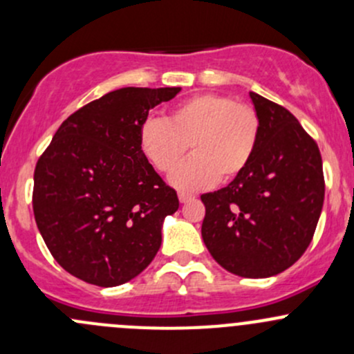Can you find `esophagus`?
I'll return each mask as SVG.
<instances>
[{
    "mask_svg": "<svg viewBox=\"0 0 354 354\" xmlns=\"http://www.w3.org/2000/svg\"><path fill=\"white\" fill-rule=\"evenodd\" d=\"M178 198H180L181 203H187V202H190V200H194L195 195L187 194V192H180V194H178Z\"/></svg>",
    "mask_w": 354,
    "mask_h": 354,
    "instance_id": "esophagus-1",
    "label": "esophagus"
}]
</instances>
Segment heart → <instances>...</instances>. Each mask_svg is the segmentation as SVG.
I'll return each mask as SVG.
<instances>
[{"mask_svg":"<svg viewBox=\"0 0 354 354\" xmlns=\"http://www.w3.org/2000/svg\"><path fill=\"white\" fill-rule=\"evenodd\" d=\"M259 135V114L250 104L230 95L197 94L174 106L166 120H145L138 144L160 173H171L190 145L194 156L171 181L181 190L198 192L240 176L255 154Z\"/></svg>","mask_w":354,"mask_h":354,"instance_id":"heart-1","label":"heart"}]
</instances>
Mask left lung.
<instances>
[{"label":"left lung","instance_id":"8db88e82","mask_svg":"<svg viewBox=\"0 0 354 354\" xmlns=\"http://www.w3.org/2000/svg\"><path fill=\"white\" fill-rule=\"evenodd\" d=\"M260 120L255 154L227 187L202 195V238L221 267L270 277L291 267L315 233L326 195L317 142L283 106L250 92Z\"/></svg>","mask_w":354,"mask_h":354}]
</instances>
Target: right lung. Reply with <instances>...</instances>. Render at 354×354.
I'll use <instances>...</instances> for the list:
<instances>
[{
    "label": "right lung",
    "instance_id": "1",
    "mask_svg": "<svg viewBox=\"0 0 354 354\" xmlns=\"http://www.w3.org/2000/svg\"><path fill=\"white\" fill-rule=\"evenodd\" d=\"M180 87H124L68 116L34 171L32 207L56 262L101 288L120 286L154 260L164 217L180 207L140 151L149 109Z\"/></svg>",
    "mask_w": 354,
    "mask_h": 354
}]
</instances>
